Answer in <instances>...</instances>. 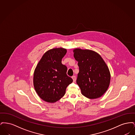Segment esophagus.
I'll list each match as a JSON object with an SVG mask.
<instances>
[{
  "instance_id": "1",
  "label": "esophagus",
  "mask_w": 135,
  "mask_h": 135,
  "mask_svg": "<svg viewBox=\"0 0 135 135\" xmlns=\"http://www.w3.org/2000/svg\"><path fill=\"white\" fill-rule=\"evenodd\" d=\"M72 78L73 79V82H75V81H76V76H73L72 77Z\"/></svg>"
}]
</instances>
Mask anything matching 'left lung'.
I'll use <instances>...</instances> for the list:
<instances>
[{"instance_id": "1", "label": "left lung", "mask_w": 135, "mask_h": 135, "mask_svg": "<svg viewBox=\"0 0 135 135\" xmlns=\"http://www.w3.org/2000/svg\"><path fill=\"white\" fill-rule=\"evenodd\" d=\"M73 52L79 69L76 83L81 94L92 99L101 97L108 89L110 81L107 65L95 51L76 49Z\"/></svg>"}]
</instances>
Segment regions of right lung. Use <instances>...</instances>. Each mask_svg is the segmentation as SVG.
<instances>
[{
	"label": "right lung",
	"mask_w": 135,
	"mask_h": 135,
	"mask_svg": "<svg viewBox=\"0 0 135 135\" xmlns=\"http://www.w3.org/2000/svg\"><path fill=\"white\" fill-rule=\"evenodd\" d=\"M67 52L63 48L46 51L34 73L33 84L39 97L45 101L54 103L64 96L66 89L73 79L67 75V68L62 64Z\"/></svg>",
	"instance_id": "add662e5"
}]
</instances>
